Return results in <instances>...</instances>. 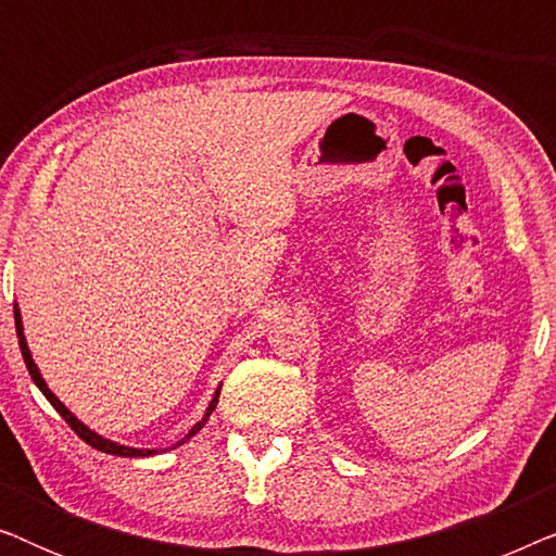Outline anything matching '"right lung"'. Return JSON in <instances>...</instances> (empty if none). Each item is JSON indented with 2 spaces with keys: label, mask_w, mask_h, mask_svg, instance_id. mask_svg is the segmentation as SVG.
<instances>
[{
  "label": "right lung",
  "mask_w": 556,
  "mask_h": 556,
  "mask_svg": "<svg viewBox=\"0 0 556 556\" xmlns=\"http://www.w3.org/2000/svg\"><path fill=\"white\" fill-rule=\"evenodd\" d=\"M14 326H17V339H20V349H22V356H25V364H27V371H29V377H33V382L40 387V392L45 394V397H48V402L52 407L58 409L60 415H63V420L71 425V428L75 430V435H78L80 440H86V443L90 445V447H96V451H101V453H111V455H124V458H136V455H151V453H156V451H139V447H126V445H118V443H111V440H105V438H101V435H96L93 430H88L86 425L83 422H78V417H73V413L71 409H67L63 402H60L55 394H52L50 390H48V384H45V379L40 377V371H37V367H35V362H33V356H29V349H27V341H25V333H22V318H20V311L14 308ZM217 397H219V392L215 394V400L210 402V407H207V415L202 417L200 422L194 425L192 430L187 432L185 438L179 440L177 445H181L185 443V440H189L194 435L197 430H202V425L210 420V415H212V409L217 407Z\"/></svg>",
  "instance_id": "1"
}]
</instances>
